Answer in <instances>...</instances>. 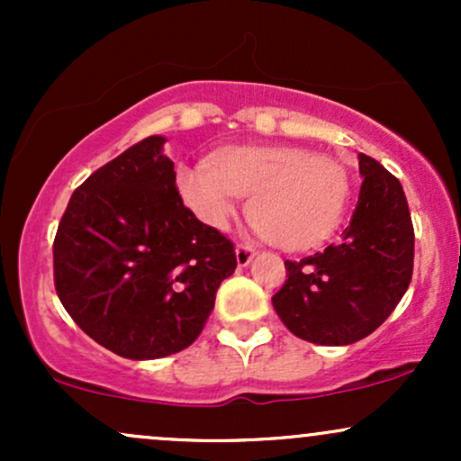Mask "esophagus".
Segmentation results:
<instances>
[{"label": "esophagus", "instance_id": "obj_1", "mask_svg": "<svg viewBox=\"0 0 461 461\" xmlns=\"http://www.w3.org/2000/svg\"><path fill=\"white\" fill-rule=\"evenodd\" d=\"M253 256H256V249H253L251 245H245V242H240V245L236 247L238 267H247V264L253 260Z\"/></svg>", "mask_w": 461, "mask_h": 461}]
</instances>
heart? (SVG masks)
Instances as JSON below:
<instances>
[{"instance_id":"b5f03b06","label":"heart","mask_w":461,"mask_h":461,"mask_svg":"<svg viewBox=\"0 0 461 461\" xmlns=\"http://www.w3.org/2000/svg\"><path fill=\"white\" fill-rule=\"evenodd\" d=\"M182 199L205 225L225 230L238 197L247 216L284 249L319 247L340 225L351 182L340 160L301 147L238 145L214 151L208 164L177 171Z\"/></svg>"}]
</instances>
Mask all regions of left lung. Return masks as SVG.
I'll list each match as a JSON object with an SVG mask.
<instances>
[{
  "mask_svg": "<svg viewBox=\"0 0 461 461\" xmlns=\"http://www.w3.org/2000/svg\"><path fill=\"white\" fill-rule=\"evenodd\" d=\"M364 182L351 223L325 251L285 260L273 308L294 336L314 345H353L377 330L414 271V225L403 186L359 153Z\"/></svg>",
  "mask_w": 461,
  "mask_h": 461,
  "instance_id": "left-lung-1",
  "label": "left lung"
}]
</instances>
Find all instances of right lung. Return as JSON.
<instances>
[{
	"label": "right lung",
	"instance_id": "add662e5",
	"mask_svg": "<svg viewBox=\"0 0 461 461\" xmlns=\"http://www.w3.org/2000/svg\"><path fill=\"white\" fill-rule=\"evenodd\" d=\"M162 136L136 142L68 199L54 238V284L79 330L128 359L197 340L234 242L184 205Z\"/></svg>",
	"mask_w": 461,
	"mask_h": 461
}]
</instances>
